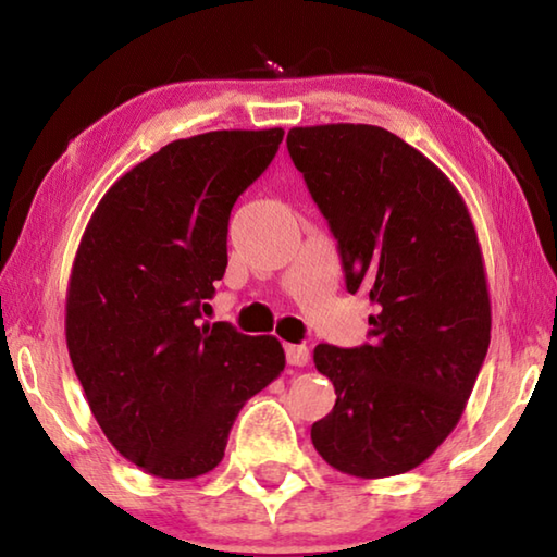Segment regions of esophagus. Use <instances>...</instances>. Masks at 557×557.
<instances>
[{
    "instance_id": "obj_1",
    "label": "esophagus",
    "mask_w": 557,
    "mask_h": 557,
    "mask_svg": "<svg viewBox=\"0 0 557 557\" xmlns=\"http://www.w3.org/2000/svg\"><path fill=\"white\" fill-rule=\"evenodd\" d=\"M285 354H287L289 366H307L309 363V348L305 344H287Z\"/></svg>"
}]
</instances>
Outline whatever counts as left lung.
Instances as JSON below:
<instances>
[{"mask_svg": "<svg viewBox=\"0 0 557 557\" xmlns=\"http://www.w3.org/2000/svg\"><path fill=\"white\" fill-rule=\"evenodd\" d=\"M287 149L369 295L371 342L319 344L334 410L312 425L326 465L361 479L422 465L465 412L492 336L482 248L455 184L375 125L292 127Z\"/></svg>", "mask_w": 557, "mask_h": 557, "instance_id": "left-lung-1", "label": "left lung"}]
</instances>
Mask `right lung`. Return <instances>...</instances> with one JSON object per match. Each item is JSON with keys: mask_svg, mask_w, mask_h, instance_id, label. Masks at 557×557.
<instances>
[{"mask_svg": "<svg viewBox=\"0 0 557 557\" xmlns=\"http://www.w3.org/2000/svg\"><path fill=\"white\" fill-rule=\"evenodd\" d=\"M285 129L176 139L102 196L75 252L65 344L90 412L122 457L162 479L223 459L245 400L285 369L275 336L201 324L228 265L233 203Z\"/></svg>", "mask_w": 557, "mask_h": 557, "instance_id": "add662e5", "label": "right lung"}]
</instances>
